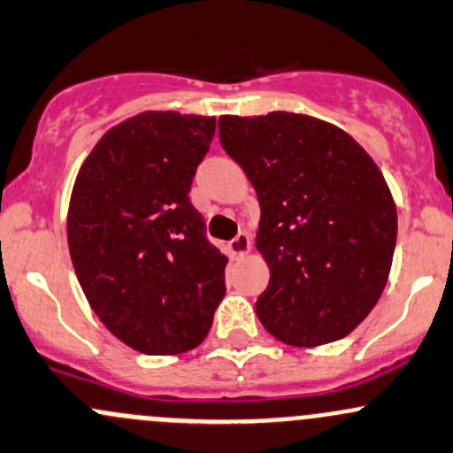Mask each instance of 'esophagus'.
Listing matches in <instances>:
<instances>
[{
	"label": "esophagus",
	"instance_id": "esophagus-1",
	"mask_svg": "<svg viewBox=\"0 0 453 453\" xmlns=\"http://www.w3.org/2000/svg\"><path fill=\"white\" fill-rule=\"evenodd\" d=\"M227 250H230L232 258H241L251 250V236L247 232H241V234H236V239L230 241Z\"/></svg>",
	"mask_w": 453,
	"mask_h": 453
}]
</instances>
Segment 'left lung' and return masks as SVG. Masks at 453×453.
<instances>
[{
	"instance_id": "8db88e82",
	"label": "left lung",
	"mask_w": 453,
	"mask_h": 453,
	"mask_svg": "<svg viewBox=\"0 0 453 453\" xmlns=\"http://www.w3.org/2000/svg\"><path fill=\"white\" fill-rule=\"evenodd\" d=\"M219 141L260 202L256 247L271 271L260 323L293 347L347 336L393 263L397 211L382 171L347 132L308 114H226Z\"/></svg>"
}]
</instances>
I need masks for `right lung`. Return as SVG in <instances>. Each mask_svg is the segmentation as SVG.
Here are the masks:
<instances>
[{"instance_id": "add662e5", "label": "right lung", "mask_w": 453, "mask_h": 453, "mask_svg": "<svg viewBox=\"0 0 453 453\" xmlns=\"http://www.w3.org/2000/svg\"><path fill=\"white\" fill-rule=\"evenodd\" d=\"M214 117L147 111L99 139L66 214L75 275L104 326L150 356L206 339L226 295L227 258L190 203Z\"/></svg>"}]
</instances>
